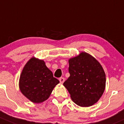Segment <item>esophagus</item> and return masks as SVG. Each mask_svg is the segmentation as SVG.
<instances>
[{
  "instance_id": "esophagus-1",
  "label": "esophagus",
  "mask_w": 124,
  "mask_h": 124,
  "mask_svg": "<svg viewBox=\"0 0 124 124\" xmlns=\"http://www.w3.org/2000/svg\"><path fill=\"white\" fill-rule=\"evenodd\" d=\"M59 80L60 83H61V84H62V83L65 81V78L63 77H61V78H59Z\"/></svg>"
}]
</instances>
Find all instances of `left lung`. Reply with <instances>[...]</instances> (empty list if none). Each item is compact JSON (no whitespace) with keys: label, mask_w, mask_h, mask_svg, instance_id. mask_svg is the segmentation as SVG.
Wrapping results in <instances>:
<instances>
[{"label":"left lung","mask_w":124,"mask_h":124,"mask_svg":"<svg viewBox=\"0 0 124 124\" xmlns=\"http://www.w3.org/2000/svg\"><path fill=\"white\" fill-rule=\"evenodd\" d=\"M70 74L63 85L75 103L88 107L96 103L103 93L106 75L99 62L85 52L69 60Z\"/></svg>","instance_id":"1"}]
</instances>
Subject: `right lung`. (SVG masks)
Segmentation results:
<instances>
[{"label":"right lung","mask_w":124,"mask_h":124,"mask_svg":"<svg viewBox=\"0 0 124 124\" xmlns=\"http://www.w3.org/2000/svg\"><path fill=\"white\" fill-rule=\"evenodd\" d=\"M59 81L42 60L32 58L25 65L19 79L21 93L32 102L41 103L50 96Z\"/></svg>","instance_id":"obj_1"}]
</instances>
